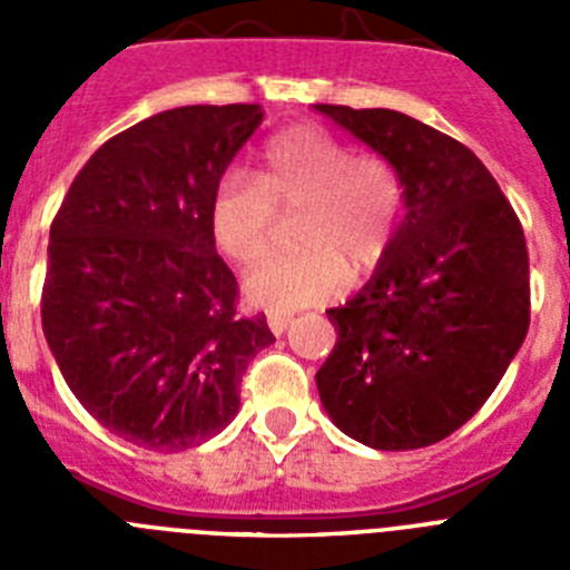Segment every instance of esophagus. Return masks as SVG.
I'll return each instance as SVG.
<instances>
[{"label": "esophagus", "instance_id": "esophagus-1", "mask_svg": "<svg viewBox=\"0 0 570 570\" xmlns=\"http://www.w3.org/2000/svg\"><path fill=\"white\" fill-rule=\"evenodd\" d=\"M291 320H294V316H291V314H268V328L274 331L276 336H282V334H285V331H288Z\"/></svg>", "mask_w": 570, "mask_h": 570}]
</instances>
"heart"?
Returning a JSON list of instances; mask_svg holds the SVG:
<instances>
[{"label":"heart","mask_w":570,"mask_h":570,"mask_svg":"<svg viewBox=\"0 0 570 570\" xmlns=\"http://www.w3.org/2000/svg\"><path fill=\"white\" fill-rule=\"evenodd\" d=\"M279 210L299 214L296 250L265 259L245 282L248 299L276 314L328 299L345 274L360 279L380 265L402 214L400 174L382 156H354L320 125H296L262 148L256 179L242 170L219 176L210 234L225 256L254 265Z\"/></svg>","instance_id":"1"}]
</instances>
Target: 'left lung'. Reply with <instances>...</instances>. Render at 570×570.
Here are the masks:
<instances>
[{"label": "left lung", "mask_w": 570, "mask_h": 570, "mask_svg": "<svg viewBox=\"0 0 570 570\" xmlns=\"http://www.w3.org/2000/svg\"><path fill=\"white\" fill-rule=\"evenodd\" d=\"M394 165L405 219L365 288L331 308L316 371L342 434L376 451L434 445L465 425L531 322L522 225L471 148L387 108L316 105Z\"/></svg>", "instance_id": "obj_1"}]
</instances>
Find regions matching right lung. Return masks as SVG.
I'll return each mask as SVG.
<instances>
[{"label": "right lung", "mask_w": 570, "mask_h": 570, "mask_svg": "<svg viewBox=\"0 0 570 570\" xmlns=\"http://www.w3.org/2000/svg\"><path fill=\"white\" fill-rule=\"evenodd\" d=\"M259 122V105L142 119L90 156L50 225L45 340L85 411L148 451L219 434L245 367L274 342L265 314H236L208 223L219 176Z\"/></svg>", "instance_id": "add662e5"}]
</instances>
